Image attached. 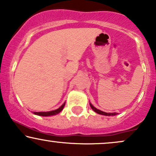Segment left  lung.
I'll use <instances>...</instances> for the list:
<instances>
[{
  "mask_svg": "<svg viewBox=\"0 0 156 156\" xmlns=\"http://www.w3.org/2000/svg\"><path fill=\"white\" fill-rule=\"evenodd\" d=\"M90 107H91V108L93 109L95 112H97V113H98L100 115H116V113H107V112H103V111L99 110V109H98L95 108V107H94L91 104H90Z\"/></svg>",
  "mask_w": 156,
  "mask_h": 156,
  "instance_id": "8db88e82",
  "label": "left lung"
}]
</instances>
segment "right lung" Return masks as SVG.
Returning <instances> with one entry per match:
<instances>
[{
    "instance_id": "obj_1",
    "label": "right lung",
    "mask_w": 156,
    "mask_h": 156,
    "mask_svg": "<svg viewBox=\"0 0 156 156\" xmlns=\"http://www.w3.org/2000/svg\"><path fill=\"white\" fill-rule=\"evenodd\" d=\"M65 106V103L63 104L61 107H60L58 109H55V110L49 111V112H34L35 115H41V116H49V115H56L59 113L63 109H64Z\"/></svg>"
}]
</instances>
